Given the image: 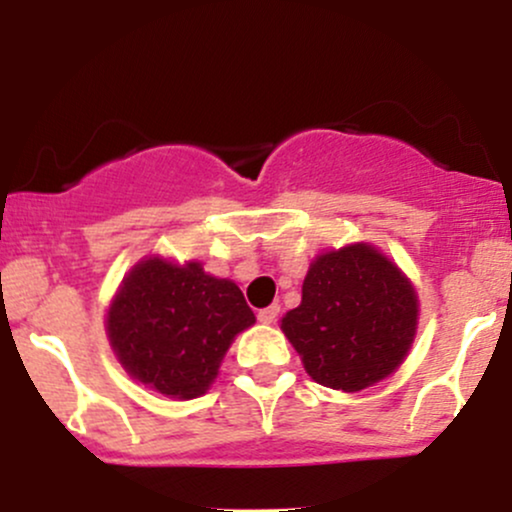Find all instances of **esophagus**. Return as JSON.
I'll use <instances>...</instances> for the list:
<instances>
[{
    "label": "esophagus",
    "mask_w": 512,
    "mask_h": 512,
    "mask_svg": "<svg viewBox=\"0 0 512 512\" xmlns=\"http://www.w3.org/2000/svg\"><path fill=\"white\" fill-rule=\"evenodd\" d=\"M276 317H279V305H269V308H262L257 313V320L264 322V325H272V322H276Z\"/></svg>",
    "instance_id": "34e87169"
}]
</instances>
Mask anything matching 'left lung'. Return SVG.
I'll return each mask as SVG.
<instances>
[{"mask_svg":"<svg viewBox=\"0 0 512 512\" xmlns=\"http://www.w3.org/2000/svg\"><path fill=\"white\" fill-rule=\"evenodd\" d=\"M416 313V293L395 264L370 245H351L310 264L303 301L281 330L315 383L358 392L404 361Z\"/></svg>","mask_w":512,"mask_h":512,"instance_id":"obj_1","label":"left lung"}]
</instances>
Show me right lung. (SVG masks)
<instances>
[{
    "label": "right lung",
    "instance_id": "add662e5",
    "mask_svg": "<svg viewBox=\"0 0 512 512\" xmlns=\"http://www.w3.org/2000/svg\"><path fill=\"white\" fill-rule=\"evenodd\" d=\"M255 322L233 281L202 264L144 260L122 281L108 337L125 370L166 397L204 395L233 337Z\"/></svg>",
    "mask_w": 512,
    "mask_h": 512
}]
</instances>
